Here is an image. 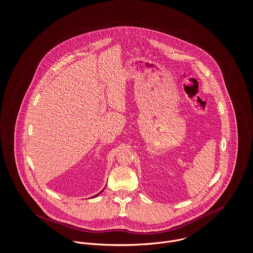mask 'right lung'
<instances>
[{
  "label": "right lung",
  "instance_id": "obj_1",
  "mask_svg": "<svg viewBox=\"0 0 253 253\" xmlns=\"http://www.w3.org/2000/svg\"><path fill=\"white\" fill-rule=\"evenodd\" d=\"M100 193H101V192H100ZM100 193H99V194H100ZM99 194H97V195H95L94 197H97L98 195H99ZM94 197H92V198H94Z\"/></svg>",
  "mask_w": 253,
  "mask_h": 253
}]
</instances>
